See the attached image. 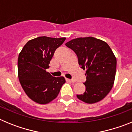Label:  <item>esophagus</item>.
<instances>
[{
    "label": "esophagus",
    "instance_id": "obj_1",
    "mask_svg": "<svg viewBox=\"0 0 132 132\" xmlns=\"http://www.w3.org/2000/svg\"><path fill=\"white\" fill-rule=\"evenodd\" d=\"M66 80H68V81H70L71 82H73V83H74V82H76V81L75 80H73V79H66Z\"/></svg>",
    "mask_w": 132,
    "mask_h": 132
}]
</instances>
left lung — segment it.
Wrapping results in <instances>:
<instances>
[{"mask_svg": "<svg viewBox=\"0 0 132 132\" xmlns=\"http://www.w3.org/2000/svg\"><path fill=\"white\" fill-rule=\"evenodd\" d=\"M76 53L81 68L87 69L86 90L77 94L84 102L101 101L109 93L114 85L116 71V58L109 45L93 37L73 39L65 44Z\"/></svg>", "mask_w": 132, "mask_h": 132, "instance_id": "8db88e82", "label": "left lung"}]
</instances>
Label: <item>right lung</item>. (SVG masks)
Wrapping results in <instances>:
<instances>
[{"mask_svg": "<svg viewBox=\"0 0 132 132\" xmlns=\"http://www.w3.org/2000/svg\"><path fill=\"white\" fill-rule=\"evenodd\" d=\"M65 38L41 36L28 41L18 55V79L30 98L45 104L55 98L62 85L63 77H55L46 69L55 50L62 45Z\"/></svg>", "mask_w": 132, "mask_h": 132, "instance_id": "1", "label": "right lung"}]
</instances>
